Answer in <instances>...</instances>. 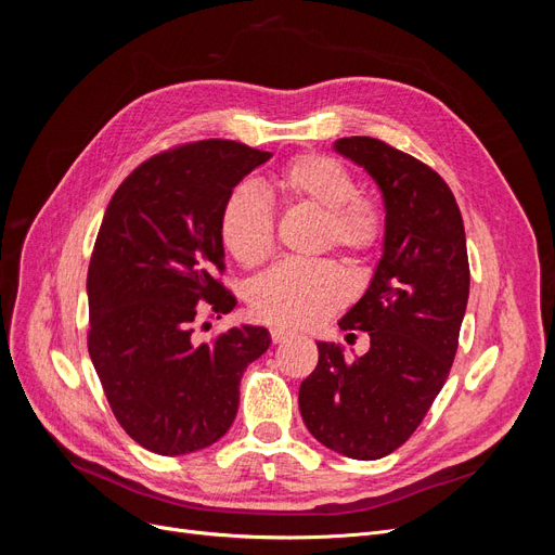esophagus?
I'll return each instance as SVG.
<instances>
[{
  "label": "esophagus",
  "mask_w": 555,
  "mask_h": 555,
  "mask_svg": "<svg viewBox=\"0 0 555 555\" xmlns=\"http://www.w3.org/2000/svg\"><path fill=\"white\" fill-rule=\"evenodd\" d=\"M271 338H273L275 345H280V343L292 340L294 333H292V331H284V328H273V331H271Z\"/></svg>",
  "instance_id": "esophagus-1"
}]
</instances>
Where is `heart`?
Listing matches in <instances>:
<instances>
[{"label":"heart","instance_id":"b5f03b06","mask_svg":"<svg viewBox=\"0 0 555 555\" xmlns=\"http://www.w3.org/2000/svg\"><path fill=\"white\" fill-rule=\"evenodd\" d=\"M278 188L287 204L310 206L324 215V243L335 249L361 257L379 243L382 212L375 201L357 194L354 178L338 159L296 157L278 176ZM220 236L229 255L245 268H257L273 255L275 212L257 184L241 182L227 196ZM345 296V280L331 261H287L257 280L249 306L266 324L308 328L326 319Z\"/></svg>","mask_w":555,"mask_h":555}]
</instances>
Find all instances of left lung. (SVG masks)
<instances>
[{"instance_id": "left-lung-1", "label": "left lung", "mask_w": 555, "mask_h": 555, "mask_svg": "<svg viewBox=\"0 0 555 555\" xmlns=\"http://www.w3.org/2000/svg\"><path fill=\"white\" fill-rule=\"evenodd\" d=\"M333 150L375 180L384 201L382 257L340 328L371 335L363 357L317 343L319 363L300 382L298 408L312 438L347 459L396 451L424 422L456 357L469 266L463 217L426 164L371 137Z\"/></svg>"}]
</instances>
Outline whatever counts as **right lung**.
<instances>
[{"label": "right lung", "mask_w": 555, "mask_h": 555, "mask_svg": "<svg viewBox=\"0 0 555 555\" xmlns=\"http://www.w3.org/2000/svg\"><path fill=\"white\" fill-rule=\"evenodd\" d=\"M271 153L236 141H198L141 164L104 212L94 243L88 349L117 422L147 451L182 456L217 442L238 412L245 367L271 347L263 326L241 324L194 343L208 304L236 308L224 268L227 196Z\"/></svg>", "instance_id": "obj_1"}]
</instances>
